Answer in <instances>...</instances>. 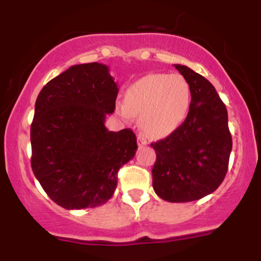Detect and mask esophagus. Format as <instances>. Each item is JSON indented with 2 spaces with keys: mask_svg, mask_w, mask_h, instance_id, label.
<instances>
[{
  "mask_svg": "<svg viewBox=\"0 0 261 261\" xmlns=\"http://www.w3.org/2000/svg\"><path fill=\"white\" fill-rule=\"evenodd\" d=\"M137 142H139V146H145L147 145V139H146L142 134H139V136H137Z\"/></svg>",
  "mask_w": 261,
  "mask_h": 261,
  "instance_id": "esophagus-1",
  "label": "esophagus"
}]
</instances>
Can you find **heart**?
Masks as SVG:
<instances>
[{
    "mask_svg": "<svg viewBox=\"0 0 261 261\" xmlns=\"http://www.w3.org/2000/svg\"><path fill=\"white\" fill-rule=\"evenodd\" d=\"M191 101L190 86L179 73H152L127 87L121 115L140 116L147 136L162 139L175 131L187 118Z\"/></svg>",
    "mask_w": 261,
    "mask_h": 261,
    "instance_id": "1",
    "label": "heart"
}]
</instances>
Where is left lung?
<instances>
[{"label":"left lung","mask_w":261,"mask_h":261,"mask_svg":"<svg viewBox=\"0 0 261 261\" xmlns=\"http://www.w3.org/2000/svg\"><path fill=\"white\" fill-rule=\"evenodd\" d=\"M174 67L190 86V108L180 126L151 143L157 154L152 176L161 199L189 202L214 193L223 181L232 136L226 106L215 87L188 66Z\"/></svg>","instance_id":"obj_1"}]
</instances>
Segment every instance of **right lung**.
Segmentation results:
<instances>
[{
	"label": "right lung",
	"instance_id": "add662e5",
	"mask_svg": "<svg viewBox=\"0 0 261 261\" xmlns=\"http://www.w3.org/2000/svg\"><path fill=\"white\" fill-rule=\"evenodd\" d=\"M118 92L109 67L92 62L71 66L39 93L31 127L32 169L61 207L106 203L118 185L119 169L135 157L133 131L106 127Z\"/></svg>",
	"mask_w": 261,
	"mask_h": 261
}]
</instances>
